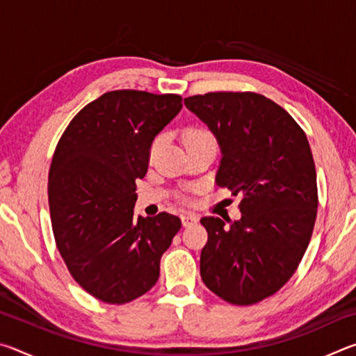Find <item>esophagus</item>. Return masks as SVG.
<instances>
[{
    "label": "esophagus",
    "instance_id": "esophagus-1",
    "mask_svg": "<svg viewBox=\"0 0 356 356\" xmlns=\"http://www.w3.org/2000/svg\"><path fill=\"white\" fill-rule=\"evenodd\" d=\"M197 222V216L195 213H184L182 215V225L184 226H191Z\"/></svg>",
    "mask_w": 356,
    "mask_h": 356
}]
</instances>
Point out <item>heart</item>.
Returning a JSON list of instances; mask_svg holds the SVG:
<instances>
[{
    "label": "heart",
    "mask_w": 356,
    "mask_h": 356,
    "mask_svg": "<svg viewBox=\"0 0 356 356\" xmlns=\"http://www.w3.org/2000/svg\"><path fill=\"white\" fill-rule=\"evenodd\" d=\"M161 141H163V138L159 136L155 138V141L152 143V147H150V152H156L159 147L161 146ZM202 141H213V136L210 135V131L206 129H201V127H190L185 130L184 134V143H185V147L186 146H191V144H196V143H202Z\"/></svg>",
    "instance_id": "heart-1"
}]
</instances>
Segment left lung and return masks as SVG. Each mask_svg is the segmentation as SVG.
Segmentation results:
<instances>
[{
    "mask_svg": "<svg viewBox=\"0 0 356 356\" xmlns=\"http://www.w3.org/2000/svg\"><path fill=\"white\" fill-rule=\"evenodd\" d=\"M218 141L216 184L240 196L242 216H204L201 278L232 305H254L291 280L317 215V176L305 131L284 108L254 92L184 100Z\"/></svg>",
    "mask_w": 356,
    "mask_h": 356,
    "instance_id": "1",
    "label": "left lung"
}]
</instances>
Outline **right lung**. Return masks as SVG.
<instances>
[{
  "label": "right lung",
  "instance_id": "1",
  "mask_svg": "<svg viewBox=\"0 0 356 356\" xmlns=\"http://www.w3.org/2000/svg\"><path fill=\"white\" fill-rule=\"evenodd\" d=\"M180 110L176 94L106 92L70 120L56 146L48 202L58 250L78 284L105 303L150 291L182 226L176 215L136 218L134 210L154 138Z\"/></svg>",
  "mask_w": 356,
  "mask_h": 356
}]
</instances>
